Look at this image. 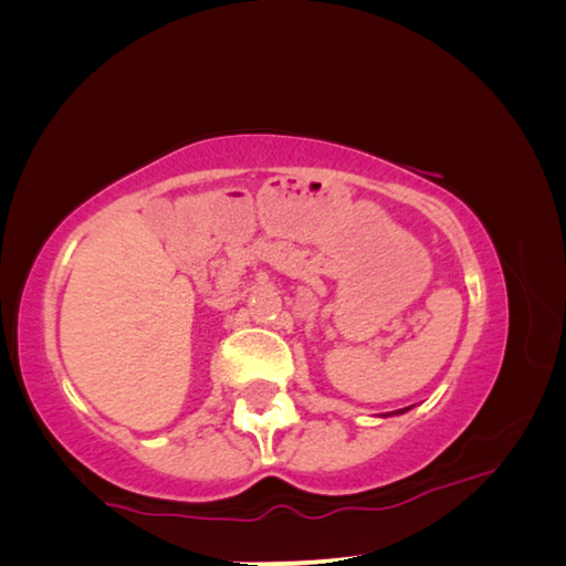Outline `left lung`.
Instances as JSON below:
<instances>
[{
    "mask_svg": "<svg viewBox=\"0 0 566 566\" xmlns=\"http://www.w3.org/2000/svg\"><path fill=\"white\" fill-rule=\"evenodd\" d=\"M405 411H409V407H405V409H397V411H387L385 417H397V415H405Z\"/></svg>",
    "mask_w": 566,
    "mask_h": 566,
    "instance_id": "1",
    "label": "left lung"
}]
</instances>
